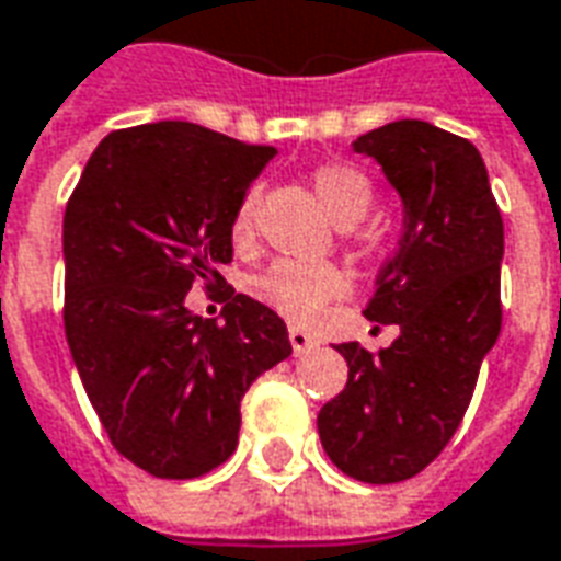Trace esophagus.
<instances>
[{
  "mask_svg": "<svg viewBox=\"0 0 561 561\" xmlns=\"http://www.w3.org/2000/svg\"><path fill=\"white\" fill-rule=\"evenodd\" d=\"M288 339H291L294 354H306V351H312L314 344H318L312 335L306 333V330H300V327H291V330H288Z\"/></svg>",
  "mask_w": 561,
  "mask_h": 561,
  "instance_id": "obj_1",
  "label": "esophagus"
}]
</instances>
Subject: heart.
I'll return each instance as SVG.
<instances>
[{
    "label": "heart",
    "instance_id": "1",
    "mask_svg": "<svg viewBox=\"0 0 561 561\" xmlns=\"http://www.w3.org/2000/svg\"><path fill=\"white\" fill-rule=\"evenodd\" d=\"M314 193L327 207V214L339 222V226H354L356 219L365 217V210L371 207L375 190L371 181L356 172L354 165L330 163L321 165L312 178ZM255 196H249L240 205L234 226H231V238L238 247L252 240V228H255ZM255 291L264 302L282 314H288L294 321H309L321 312L323 302L335 300L347 291V276L333 264H302V261H276L273 267L255 282Z\"/></svg>",
    "mask_w": 561,
    "mask_h": 561
}]
</instances>
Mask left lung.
I'll use <instances>...</instances> for the list:
<instances>
[{
	"label": "left lung",
	"mask_w": 561,
	"mask_h": 561,
	"mask_svg": "<svg viewBox=\"0 0 561 561\" xmlns=\"http://www.w3.org/2000/svg\"><path fill=\"white\" fill-rule=\"evenodd\" d=\"M354 151L380 165L401 202V240L363 312L401 335L377 356L359 342L335 347L347 386L321 408L318 434L351 479L392 484L425 470L470 408L481 359L500 339L505 234L467 139L404 118L359 136Z\"/></svg>",
	"instance_id": "left-lung-1"
}]
</instances>
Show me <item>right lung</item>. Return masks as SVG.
I'll list each match as a JSON object with an SVG mask.
<instances>
[{"label": "right lung", "mask_w": 561, "mask_h": 561, "mask_svg": "<svg viewBox=\"0 0 561 561\" xmlns=\"http://www.w3.org/2000/svg\"><path fill=\"white\" fill-rule=\"evenodd\" d=\"M273 153L190 122L115 130L65 207L70 356L112 446L157 479L219 467L249 383L291 356L285 321L247 294L219 321L186 309L193 282H222L214 267Z\"/></svg>", "instance_id": "obj_1"}]
</instances>
